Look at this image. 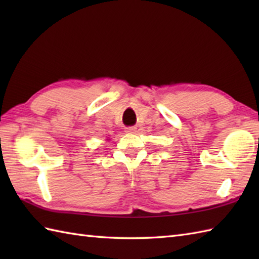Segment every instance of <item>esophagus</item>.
Here are the masks:
<instances>
[{"mask_svg": "<svg viewBox=\"0 0 259 259\" xmlns=\"http://www.w3.org/2000/svg\"><path fill=\"white\" fill-rule=\"evenodd\" d=\"M124 131L126 134H136L137 128H136V126H128V128H125Z\"/></svg>", "mask_w": 259, "mask_h": 259, "instance_id": "1", "label": "esophagus"}]
</instances>
